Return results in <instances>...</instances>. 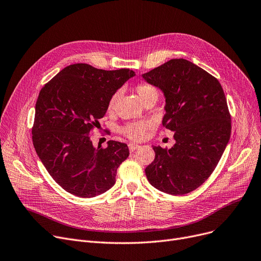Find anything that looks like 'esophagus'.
I'll return each instance as SVG.
<instances>
[{
  "instance_id": "esophagus-1",
  "label": "esophagus",
  "mask_w": 261,
  "mask_h": 261,
  "mask_svg": "<svg viewBox=\"0 0 261 261\" xmlns=\"http://www.w3.org/2000/svg\"><path fill=\"white\" fill-rule=\"evenodd\" d=\"M128 146H129V150H130V151H131V152L135 151V150H136V149H138V148L140 147V146H139L138 144H133V143H130V144H129Z\"/></svg>"
}]
</instances>
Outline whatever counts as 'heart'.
<instances>
[{
    "label": "heart",
    "instance_id": "obj_1",
    "mask_svg": "<svg viewBox=\"0 0 261 261\" xmlns=\"http://www.w3.org/2000/svg\"><path fill=\"white\" fill-rule=\"evenodd\" d=\"M135 91L138 93L139 97L143 101V103H145L147 100L151 98L158 99V90L151 84H149V82H139V84L135 86ZM118 95L119 93L116 92L111 96V98H110L108 102V111H112L114 109ZM152 126L153 123L151 120H134L126 123L125 126H122L120 132L125 135L126 138L132 141H143L146 139L148 131L152 128Z\"/></svg>",
    "mask_w": 261,
    "mask_h": 261
}]
</instances>
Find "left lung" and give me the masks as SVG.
Returning a JSON list of instances; mask_svg holds the SVG:
<instances>
[{
  "mask_svg": "<svg viewBox=\"0 0 261 261\" xmlns=\"http://www.w3.org/2000/svg\"><path fill=\"white\" fill-rule=\"evenodd\" d=\"M166 98L163 126L174 132L170 149L153 147L145 169L149 183L169 195H185L215 170L230 138V114L216 77L185 59H171L143 75Z\"/></svg>",
  "mask_w": 261,
  "mask_h": 261,
  "instance_id": "obj_1",
  "label": "left lung"
}]
</instances>
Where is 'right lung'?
<instances>
[{"label":"right lung","instance_id":"right-lung-1","mask_svg":"<svg viewBox=\"0 0 261 261\" xmlns=\"http://www.w3.org/2000/svg\"><path fill=\"white\" fill-rule=\"evenodd\" d=\"M135 74L129 68L105 71L87 63L64 67L41 89L36 102L33 144L44 167L65 191L98 196L115 184L129 156L125 143L94 148L91 132L99 125L111 96Z\"/></svg>","mask_w":261,"mask_h":261}]
</instances>
